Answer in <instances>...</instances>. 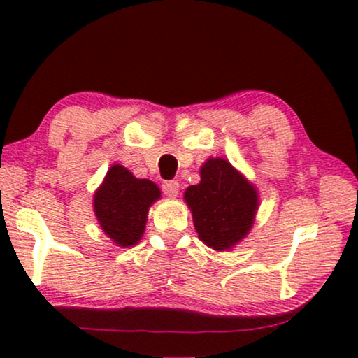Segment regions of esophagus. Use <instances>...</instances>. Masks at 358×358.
Instances as JSON below:
<instances>
[{
  "mask_svg": "<svg viewBox=\"0 0 358 358\" xmlns=\"http://www.w3.org/2000/svg\"><path fill=\"white\" fill-rule=\"evenodd\" d=\"M178 189H180V185H178V181H175V180L164 181V185H162V191H164V194L169 197L177 196Z\"/></svg>",
  "mask_w": 358,
  "mask_h": 358,
  "instance_id": "esophagus-1",
  "label": "esophagus"
}]
</instances>
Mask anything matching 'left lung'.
Listing matches in <instances>:
<instances>
[{
	"instance_id": "obj_1",
	"label": "left lung",
	"mask_w": 358,
	"mask_h": 358,
	"mask_svg": "<svg viewBox=\"0 0 358 358\" xmlns=\"http://www.w3.org/2000/svg\"><path fill=\"white\" fill-rule=\"evenodd\" d=\"M196 232L215 251L234 250L250 234L259 210V191L224 157H208L201 183L185 191Z\"/></svg>"
}]
</instances>
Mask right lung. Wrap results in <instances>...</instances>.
<instances>
[{"label":"right lung","instance_id":"right-lung-1","mask_svg":"<svg viewBox=\"0 0 358 358\" xmlns=\"http://www.w3.org/2000/svg\"><path fill=\"white\" fill-rule=\"evenodd\" d=\"M161 191L147 178H136L121 164L108 169L93 197V210L99 226L115 245H137L145 232L148 210Z\"/></svg>","mask_w":358,"mask_h":358}]
</instances>
